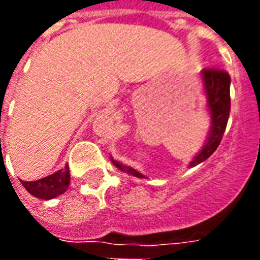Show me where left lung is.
Masks as SVG:
<instances>
[{"instance_id":"left-lung-1","label":"left lung","mask_w":260,"mask_h":260,"mask_svg":"<svg viewBox=\"0 0 260 260\" xmlns=\"http://www.w3.org/2000/svg\"><path fill=\"white\" fill-rule=\"evenodd\" d=\"M202 87H203V94L206 99V110L210 117V128L207 132L206 141L199 152L196 153L192 161H189L188 167H195L198 164L203 163L205 160L212 156L214 150L217 149L221 138L224 135V131L227 126L229 121L230 107H231V100H230V83L231 78L230 75L223 69H205L201 72ZM111 158V163L124 171L126 174L134 175L138 178H146L134 167H129L126 164H122Z\"/></svg>"}]
</instances>
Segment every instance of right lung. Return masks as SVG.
Segmentation results:
<instances>
[{"label": "right lung", "instance_id": "add662e5", "mask_svg": "<svg viewBox=\"0 0 260 260\" xmlns=\"http://www.w3.org/2000/svg\"><path fill=\"white\" fill-rule=\"evenodd\" d=\"M69 180H71V175H69L68 166H65L64 169L58 170L57 173L40 178L36 181H22V185L25 186V189L30 195L39 199H54L57 196L62 195L69 186Z\"/></svg>", "mask_w": 260, "mask_h": 260}]
</instances>
